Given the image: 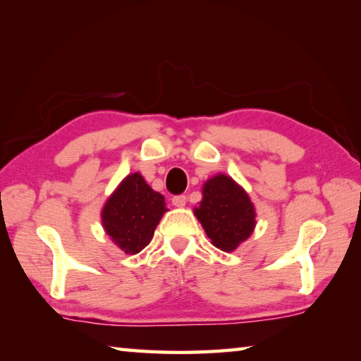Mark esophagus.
<instances>
[{
    "label": "esophagus",
    "mask_w": 361,
    "mask_h": 361,
    "mask_svg": "<svg viewBox=\"0 0 361 361\" xmlns=\"http://www.w3.org/2000/svg\"><path fill=\"white\" fill-rule=\"evenodd\" d=\"M172 204L175 207H185L186 205V195L180 194V195H173L172 197Z\"/></svg>",
    "instance_id": "obj_1"
}]
</instances>
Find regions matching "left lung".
<instances>
[{
  "instance_id": "left-lung-1",
  "label": "left lung",
  "mask_w": 361,
  "mask_h": 361,
  "mask_svg": "<svg viewBox=\"0 0 361 361\" xmlns=\"http://www.w3.org/2000/svg\"><path fill=\"white\" fill-rule=\"evenodd\" d=\"M194 215L213 245L223 252H234L256 226L255 205L245 189L223 173L205 181L202 200Z\"/></svg>"
}]
</instances>
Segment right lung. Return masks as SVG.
<instances>
[{"label":"right lung","instance_id":"right-lung-1","mask_svg":"<svg viewBox=\"0 0 361 361\" xmlns=\"http://www.w3.org/2000/svg\"><path fill=\"white\" fill-rule=\"evenodd\" d=\"M167 210L164 195L151 189L140 173H130L108 197L102 224L122 252L137 255L151 242Z\"/></svg>","mask_w":361,"mask_h":361}]
</instances>
